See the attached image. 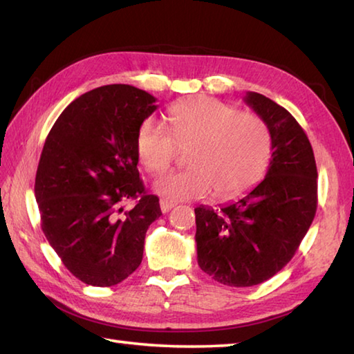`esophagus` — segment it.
I'll list each match as a JSON object with an SVG mask.
<instances>
[{"label":"esophagus","instance_id":"1","mask_svg":"<svg viewBox=\"0 0 354 354\" xmlns=\"http://www.w3.org/2000/svg\"><path fill=\"white\" fill-rule=\"evenodd\" d=\"M159 205H161V212H162V213H167L169 210L173 209V207H175V203H173V201L161 199V201H159Z\"/></svg>","mask_w":354,"mask_h":354}]
</instances>
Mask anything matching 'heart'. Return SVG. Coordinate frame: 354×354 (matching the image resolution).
I'll return each instance as SVG.
<instances>
[{"label": "heart", "mask_w": 354, "mask_h": 354, "mask_svg": "<svg viewBox=\"0 0 354 354\" xmlns=\"http://www.w3.org/2000/svg\"><path fill=\"white\" fill-rule=\"evenodd\" d=\"M171 135L147 120L136 136V153L145 170L162 173L190 147L189 167L155 183V192L171 201L201 199L214 190L221 199L236 198L259 181L270 161L272 138L267 124L254 113L238 112L230 104L198 96L169 109Z\"/></svg>", "instance_id": "1"}]
</instances>
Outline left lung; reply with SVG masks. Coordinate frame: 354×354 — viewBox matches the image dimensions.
Instances as JSON below:
<instances>
[{"instance_id": "8db88e82", "label": "left lung", "mask_w": 354, "mask_h": 354, "mask_svg": "<svg viewBox=\"0 0 354 354\" xmlns=\"http://www.w3.org/2000/svg\"><path fill=\"white\" fill-rule=\"evenodd\" d=\"M245 102L267 124L272 159L266 178L236 203L196 207L198 264L228 287H252L272 278L293 258L317 209L313 149L292 113L267 96Z\"/></svg>"}]
</instances>
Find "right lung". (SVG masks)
<instances>
[{
    "label": "right lung",
    "instance_id": "add662e5",
    "mask_svg": "<svg viewBox=\"0 0 354 354\" xmlns=\"http://www.w3.org/2000/svg\"><path fill=\"white\" fill-rule=\"evenodd\" d=\"M155 101L127 84L93 88L68 104L46 138L35 178L41 228L88 286L112 287L133 273L147 228L162 214L136 167L138 130ZM129 198L136 207L124 212Z\"/></svg>",
    "mask_w": 354,
    "mask_h": 354
}]
</instances>
